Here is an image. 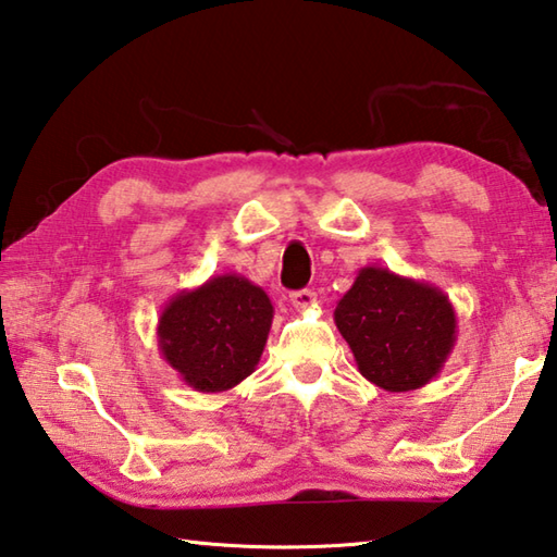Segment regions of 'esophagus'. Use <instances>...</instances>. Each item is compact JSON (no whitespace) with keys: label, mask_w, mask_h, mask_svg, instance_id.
Wrapping results in <instances>:
<instances>
[{"label":"esophagus","mask_w":557,"mask_h":557,"mask_svg":"<svg viewBox=\"0 0 557 557\" xmlns=\"http://www.w3.org/2000/svg\"><path fill=\"white\" fill-rule=\"evenodd\" d=\"M289 301H292V307H295V309H309V307L317 305V295H313L311 289H299V292H292Z\"/></svg>","instance_id":"1"}]
</instances>
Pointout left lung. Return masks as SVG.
I'll use <instances>...</instances> for the list:
<instances>
[{"label":"left lung","mask_w":557,"mask_h":557,"mask_svg":"<svg viewBox=\"0 0 557 557\" xmlns=\"http://www.w3.org/2000/svg\"><path fill=\"white\" fill-rule=\"evenodd\" d=\"M333 321L352 350L360 375L387 392L421 389L438 375L458 341L448 295L389 268L358 270L338 299Z\"/></svg>","instance_id":"obj_1"}]
</instances>
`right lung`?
Returning a JSON list of instances; mask_svg holds the SVG:
<instances>
[{
    "label": "right lung",
    "mask_w": 557,
    "mask_h": 557,
    "mask_svg": "<svg viewBox=\"0 0 557 557\" xmlns=\"http://www.w3.org/2000/svg\"><path fill=\"white\" fill-rule=\"evenodd\" d=\"M265 289L236 272L182 289L158 319L160 356L195 392H228L256 372L272 326Z\"/></svg>",
    "instance_id": "obj_1"
}]
</instances>
